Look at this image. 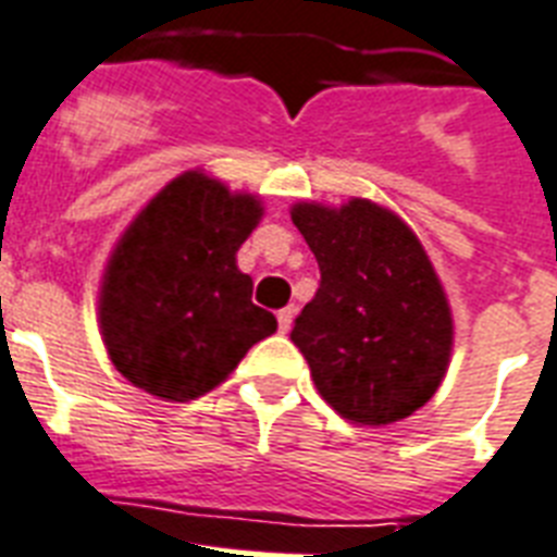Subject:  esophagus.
Here are the masks:
<instances>
[{"instance_id":"esophagus-1","label":"esophagus","mask_w":557,"mask_h":557,"mask_svg":"<svg viewBox=\"0 0 557 557\" xmlns=\"http://www.w3.org/2000/svg\"><path fill=\"white\" fill-rule=\"evenodd\" d=\"M293 319H296V310L293 308L278 310V331H282V334H287V331H290Z\"/></svg>"}]
</instances>
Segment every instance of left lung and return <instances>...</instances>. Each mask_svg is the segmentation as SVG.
Listing matches in <instances>:
<instances>
[{"label": "left lung", "instance_id": "obj_1", "mask_svg": "<svg viewBox=\"0 0 557 557\" xmlns=\"http://www.w3.org/2000/svg\"><path fill=\"white\" fill-rule=\"evenodd\" d=\"M290 218L317 256V296L290 331L319 395L351 424L412 416L442 386L454 313L433 261L386 206L301 200Z\"/></svg>", "mask_w": 557, "mask_h": 557}]
</instances>
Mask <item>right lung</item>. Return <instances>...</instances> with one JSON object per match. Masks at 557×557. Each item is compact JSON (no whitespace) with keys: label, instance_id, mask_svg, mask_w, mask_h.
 I'll return each mask as SVG.
<instances>
[{"label":"right lung","instance_id":"add662e5","mask_svg":"<svg viewBox=\"0 0 557 557\" xmlns=\"http://www.w3.org/2000/svg\"><path fill=\"white\" fill-rule=\"evenodd\" d=\"M261 197L185 171L150 197L115 240L98 287V327L119 372L162 400H194L275 334L238 270Z\"/></svg>","mask_w":557,"mask_h":557}]
</instances>
